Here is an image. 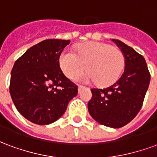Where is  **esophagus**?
<instances>
[{
  "instance_id": "esophagus-1",
  "label": "esophagus",
  "mask_w": 157,
  "mask_h": 157,
  "mask_svg": "<svg viewBox=\"0 0 157 157\" xmlns=\"http://www.w3.org/2000/svg\"><path fill=\"white\" fill-rule=\"evenodd\" d=\"M84 88V86H78V92H80L81 91H82V89Z\"/></svg>"
}]
</instances>
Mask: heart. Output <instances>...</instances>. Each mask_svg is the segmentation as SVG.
<instances>
[{"mask_svg":"<svg viewBox=\"0 0 157 157\" xmlns=\"http://www.w3.org/2000/svg\"><path fill=\"white\" fill-rule=\"evenodd\" d=\"M75 53L64 50L59 55V66L67 77L74 78L86 69L88 75L79 77L82 82L95 81L108 86L119 78L124 66V56L119 48L102 42H87L78 45Z\"/></svg>","mask_w":157,"mask_h":157,"instance_id":"1","label":"heart"}]
</instances>
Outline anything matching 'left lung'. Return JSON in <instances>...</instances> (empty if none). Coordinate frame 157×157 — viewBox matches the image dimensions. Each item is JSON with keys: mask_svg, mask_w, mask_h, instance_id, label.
Listing matches in <instances>:
<instances>
[{"mask_svg": "<svg viewBox=\"0 0 157 157\" xmlns=\"http://www.w3.org/2000/svg\"><path fill=\"white\" fill-rule=\"evenodd\" d=\"M124 54V71L107 88L91 89L88 111L92 118L110 128H121L131 121L141 109L151 81L145 58L118 39H113Z\"/></svg>", "mask_w": 157, "mask_h": 157, "instance_id": "8db88e82", "label": "left lung"}]
</instances>
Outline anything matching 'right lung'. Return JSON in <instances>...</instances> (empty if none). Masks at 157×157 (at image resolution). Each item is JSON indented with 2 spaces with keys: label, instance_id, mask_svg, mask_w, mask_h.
I'll return each mask as SVG.
<instances>
[{
  "label": "right lung",
  "instance_id": "add662e5",
  "mask_svg": "<svg viewBox=\"0 0 157 157\" xmlns=\"http://www.w3.org/2000/svg\"><path fill=\"white\" fill-rule=\"evenodd\" d=\"M70 40L46 39L29 48L11 72L10 94L21 114L33 124L58 120L69 102L77 95V86L59 67V55Z\"/></svg>",
  "mask_w": 157,
  "mask_h": 157
}]
</instances>
